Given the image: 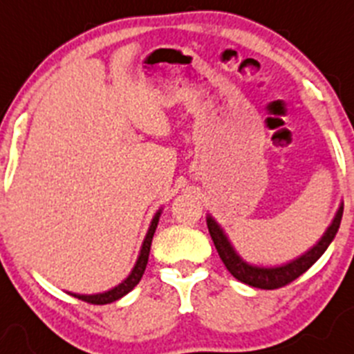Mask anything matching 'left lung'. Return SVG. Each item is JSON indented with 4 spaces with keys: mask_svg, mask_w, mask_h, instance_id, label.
Returning <instances> with one entry per match:
<instances>
[{
    "mask_svg": "<svg viewBox=\"0 0 354 354\" xmlns=\"http://www.w3.org/2000/svg\"><path fill=\"white\" fill-rule=\"evenodd\" d=\"M341 218H343V203L337 208L333 222L327 227L326 232L322 234L319 243L312 245V248L308 249V251H305L302 256H299V258L292 259V261L280 266L251 265V263H248L245 259L241 258V256L237 254L236 249H234V245L230 244V241L227 239L224 229L215 222V218L212 217V215L207 217V227L218 256H221L225 268L230 271V274H232L236 280L243 281L245 285L254 286V288L274 290L281 288V286L288 285L290 281L297 280L300 274L305 273L308 268L314 265V263L324 254L326 249L329 248V244L333 243V239L336 237V232L341 224Z\"/></svg>",
    "mask_w": 354,
    "mask_h": 354,
    "instance_id": "1",
    "label": "left lung"
}]
</instances>
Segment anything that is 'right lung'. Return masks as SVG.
<instances>
[{"label": "right lung", "mask_w": 354, "mask_h": 354, "mask_svg": "<svg viewBox=\"0 0 354 354\" xmlns=\"http://www.w3.org/2000/svg\"><path fill=\"white\" fill-rule=\"evenodd\" d=\"M161 208H159L158 212H156V215L152 217V222L151 225H149V230L146 234V239H144L142 243V248H140V252H139V258H137L136 261V266L132 268V271H130V274L127 278H125L122 283H118L117 286H113L111 290H106V292L103 293H95V295H80V293H71V295H74L76 299L83 300V302H88V304H95V305H105V304H111L115 302V300L122 299L124 295H127L130 290H133V286L140 281V278H142L144 271H146V266H147V259H149V252H151V243H152V237H154V232H156V227H158V222H159V217H161Z\"/></svg>", "instance_id": "obj_1"}]
</instances>
